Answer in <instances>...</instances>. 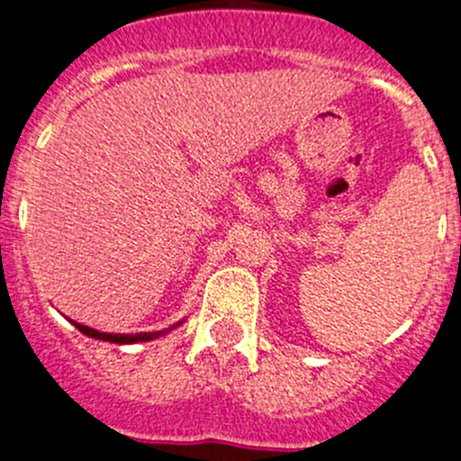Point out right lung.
<instances>
[{"mask_svg":"<svg viewBox=\"0 0 461 461\" xmlns=\"http://www.w3.org/2000/svg\"><path fill=\"white\" fill-rule=\"evenodd\" d=\"M71 322H74V325L77 327V331H82V334L89 336V339L104 340V343H116V345H131V343H148V340L158 339V336H166L167 331L176 330V327H179L184 321L175 322V325L167 327V330H161V331H140V334H107V331L91 330V327L80 325V322H76V321H71Z\"/></svg>","mask_w":461,"mask_h":461,"instance_id":"1","label":"right lung"}]
</instances>
